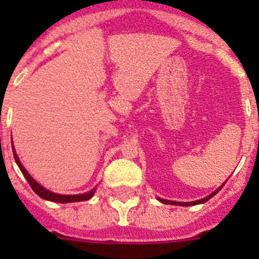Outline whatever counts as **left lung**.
I'll use <instances>...</instances> for the list:
<instances>
[{"mask_svg":"<svg viewBox=\"0 0 259 259\" xmlns=\"http://www.w3.org/2000/svg\"><path fill=\"white\" fill-rule=\"evenodd\" d=\"M224 184H226V182H224L223 184H222L221 187H219V188L217 189V191H214L211 194L206 196V197H205V198H201V200H197V201H192V202H178V201H168V200H163V198H158V200L161 201L162 203H167V205H178V206H193V205H198V203L206 202V201H209L210 198L214 197L215 194L218 193V192L221 191L222 188H223Z\"/></svg>","mask_w":259,"mask_h":259,"instance_id":"1","label":"left lung"}]
</instances>
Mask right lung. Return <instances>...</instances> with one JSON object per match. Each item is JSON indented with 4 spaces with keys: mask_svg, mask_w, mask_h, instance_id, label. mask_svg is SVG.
Returning a JSON list of instances; mask_svg holds the SVG:
<instances>
[{
    "mask_svg": "<svg viewBox=\"0 0 259 259\" xmlns=\"http://www.w3.org/2000/svg\"><path fill=\"white\" fill-rule=\"evenodd\" d=\"M13 153H14V158H15V162L19 166L20 171L22 174L24 175V178L27 179V182L29 183L31 185V188L35 191V193L37 196H40L41 198H44V200L48 201H52V202H59V203H68V202H79V201H87V200H91L93 197V194H95L96 188H93L92 191H89L88 193H83V194H58V193H54V192H50L48 189H45L42 185L38 184L28 172L27 170L23 167L22 162L19 161V158H18L17 153H15V149H14V145H13Z\"/></svg>",
    "mask_w": 259,
    "mask_h": 259,
    "instance_id": "1",
    "label": "right lung"
}]
</instances>
